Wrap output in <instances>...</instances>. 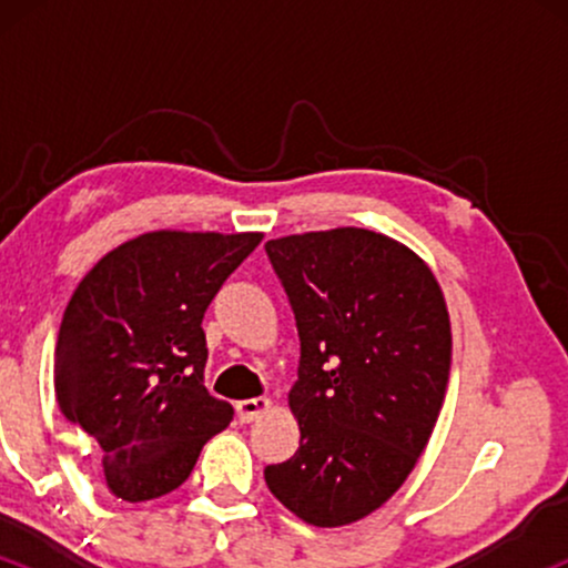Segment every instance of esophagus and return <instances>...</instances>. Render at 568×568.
Listing matches in <instances>:
<instances>
[{
    "label": "esophagus",
    "mask_w": 568,
    "mask_h": 568,
    "mask_svg": "<svg viewBox=\"0 0 568 568\" xmlns=\"http://www.w3.org/2000/svg\"><path fill=\"white\" fill-rule=\"evenodd\" d=\"M270 408H272L270 397H247V400L237 403V416H240V422H245L247 425V422L258 419V416L266 414Z\"/></svg>",
    "instance_id": "esophagus-1"
}]
</instances>
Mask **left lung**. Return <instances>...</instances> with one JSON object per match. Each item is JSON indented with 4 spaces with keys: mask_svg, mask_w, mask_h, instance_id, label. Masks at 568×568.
I'll return each mask as SVG.
<instances>
[{
    "mask_svg": "<svg viewBox=\"0 0 568 568\" xmlns=\"http://www.w3.org/2000/svg\"><path fill=\"white\" fill-rule=\"evenodd\" d=\"M264 247L302 342L288 393L302 443L266 467V486L306 524H355L403 486L438 422L452 371L443 291L414 251L357 226Z\"/></svg>",
    "mask_w": 568,
    "mask_h": 568,
    "instance_id": "obj_1",
    "label": "left lung"
}]
</instances>
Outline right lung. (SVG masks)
Here are the masks:
<instances>
[{
    "instance_id": "add662e5",
    "label": "right lung",
    "mask_w": 568,
    "mask_h": 568,
    "mask_svg": "<svg viewBox=\"0 0 568 568\" xmlns=\"http://www.w3.org/2000/svg\"><path fill=\"white\" fill-rule=\"evenodd\" d=\"M258 232H146L98 262L63 312L55 400L98 443L116 499L146 501L189 478L234 408L205 389L202 317Z\"/></svg>"
}]
</instances>
